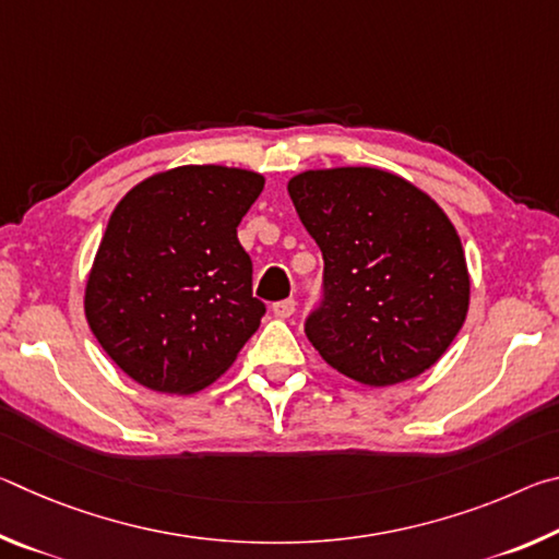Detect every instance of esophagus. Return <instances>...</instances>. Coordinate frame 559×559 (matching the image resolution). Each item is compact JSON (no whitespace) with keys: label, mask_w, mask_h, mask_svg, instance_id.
<instances>
[{"label":"esophagus","mask_w":559,"mask_h":559,"mask_svg":"<svg viewBox=\"0 0 559 559\" xmlns=\"http://www.w3.org/2000/svg\"><path fill=\"white\" fill-rule=\"evenodd\" d=\"M293 313H296V300H293V298L273 302V316H276V318H290Z\"/></svg>","instance_id":"34e87169"}]
</instances>
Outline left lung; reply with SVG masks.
Listing matches in <instances>:
<instances>
[{
	"label": "left lung",
	"mask_w": 559,
	"mask_h": 559,
	"mask_svg": "<svg viewBox=\"0 0 559 559\" xmlns=\"http://www.w3.org/2000/svg\"><path fill=\"white\" fill-rule=\"evenodd\" d=\"M323 251V300L306 335L330 367L367 386L437 362L468 313V269L441 206L377 167L310 169L288 182Z\"/></svg>",
	"instance_id": "1"
}]
</instances>
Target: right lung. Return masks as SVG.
Returning <instances> with one entry per match:
<instances>
[{
    "label": "right lung",
    "instance_id": "1",
    "mask_svg": "<svg viewBox=\"0 0 559 559\" xmlns=\"http://www.w3.org/2000/svg\"><path fill=\"white\" fill-rule=\"evenodd\" d=\"M263 177L187 165L145 179L110 214L86 283L100 347L147 390L192 394L229 370L261 325L236 226Z\"/></svg>",
    "mask_w": 559,
    "mask_h": 559
}]
</instances>
